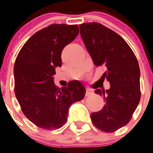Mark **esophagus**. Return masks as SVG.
<instances>
[{"label": "esophagus", "instance_id": "obj_1", "mask_svg": "<svg viewBox=\"0 0 153 153\" xmlns=\"http://www.w3.org/2000/svg\"><path fill=\"white\" fill-rule=\"evenodd\" d=\"M94 93L93 90L90 89V88H86V91H85V96H89Z\"/></svg>", "mask_w": 153, "mask_h": 153}]
</instances>
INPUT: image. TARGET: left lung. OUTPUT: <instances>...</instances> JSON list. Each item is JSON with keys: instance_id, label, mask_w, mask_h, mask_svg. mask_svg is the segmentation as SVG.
Wrapping results in <instances>:
<instances>
[{"instance_id": "1", "label": "left lung", "mask_w": 153, "mask_h": 153, "mask_svg": "<svg viewBox=\"0 0 153 153\" xmlns=\"http://www.w3.org/2000/svg\"><path fill=\"white\" fill-rule=\"evenodd\" d=\"M85 48L96 66H105L104 76L110 84L106 91L97 89L106 104L101 110L91 114L96 128L114 132L127 125L140 99L138 62L126 40L100 23L79 25Z\"/></svg>"}]
</instances>
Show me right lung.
Here are the masks:
<instances>
[{
	"label": "right lung",
	"instance_id": "right-lung-1",
	"mask_svg": "<svg viewBox=\"0 0 153 153\" xmlns=\"http://www.w3.org/2000/svg\"><path fill=\"white\" fill-rule=\"evenodd\" d=\"M78 34L76 25H50L31 36L16 59V97L25 116L40 128H60L67 123L70 107L85 97L80 82L59 88L53 77L56 68L62 67V50Z\"/></svg>",
	"mask_w": 153,
	"mask_h": 153
}]
</instances>
